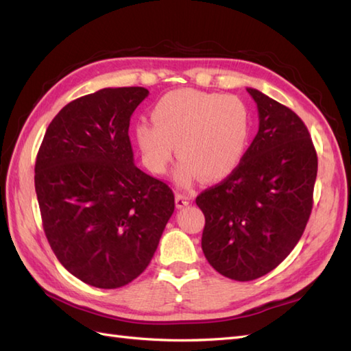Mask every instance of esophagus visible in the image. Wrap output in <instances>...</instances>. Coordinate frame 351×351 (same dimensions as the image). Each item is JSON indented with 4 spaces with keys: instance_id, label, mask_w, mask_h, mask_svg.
Masks as SVG:
<instances>
[{
    "instance_id": "34e87169",
    "label": "esophagus",
    "mask_w": 351,
    "mask_h": 351,
    "mask_svg": "<svg viewBox=\"0 0 351 351\" xmlns=\"http://www.w3.org/2000/svg\"><path fill=\"white\" fill-rule=\"evenodd\" d=\"M190 197L187 195H176L175 196V202H176V208L178 210H181V208L187 206L190 204Z\"/></svg>"
}]
</instances>
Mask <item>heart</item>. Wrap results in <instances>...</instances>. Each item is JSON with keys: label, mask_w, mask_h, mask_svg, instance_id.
Here are the masks:
<instances>
[{"label": "heart", "mask_w": 351, "mask_h": 351, "mask_svg": "<svg viewBox=\"0 0 351 351\" xmlns=\"http://www.w3.org/2000/svg\"><path fill=\"white\" fill-rule=\"evenodd\" d=\"M154 122L134 125L141 158L154 173H164L176 154L175 171L182 187L202 175L208 182L229 176L243 160L252 131L249 107L234 95L180 88L152 108Z\"/></svg>", "instance_id": "b5f03b06"}]
</instances>
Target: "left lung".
<instances>
[{
    "instance_id": "left-lung-1",
    "label": "left lung",
    "mask_w": 351,
    "mask_h": 351,
    "mask_svg": "<svg viewBox=\"0 0 351 351\" xmlns=\"http://www.w3.org/2000/svg\"><path fill=\"white\" fill-rule=\"evenodd\" d=\"M247 92L258 107V134L232 173L196 197L205 258L240 282L270 273L299 243L318 169L302 119L256 88Z\"/></svg>"
}]
</instances>
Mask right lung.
Returning a JSON list of instances; mask_svg holds the SVG:
<instances>
[{"label": "right lung", "mask_w": 351, "mask_h": 351, "mask_svg": "<svg viewBox=\"0 0 351 351\" xmlns=\"http://www.w3.org/2000/svg\"><path fill=\"white\" fill-rule=\"evenodd\" d=\"M147 95L108 87L81 96L52 119L37 152L45 235L66 270L96 288L143 273L175 210L169 185L134 164L130 121Z\"/></svg>", "instance_id": "1"}]
</instances>
